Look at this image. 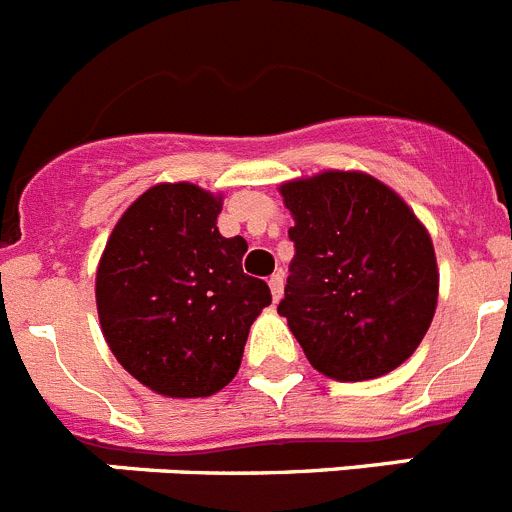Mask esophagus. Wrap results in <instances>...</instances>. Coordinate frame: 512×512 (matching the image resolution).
<instances>
[{
  "mask_svg": "<svg viewBox=\"0 0 512 512\" xmlns=\"http://www.w3.org/2000/svg\"><path fill=\"white\" fill-rule=\"evenodd\" d=\"M269 287H271V297H274V302L282 300V292H284V274H282V271H277V274H271V277H269Z\"/></svg>",
  "mask_w": 512,
  "mask_h": 512,
  "instance_id": "34e87169",
  "label": "esophagus"
}]
</instances>
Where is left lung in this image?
I'll return each instance as SVG.
<instances>
[{
  "label": "left lung",
  "mask_w": 512,
  "mask_h": 512,
  "mask_svg": "<svg viewBox=\"0 0 512 512\" xmlns=\"http://www.w3.org/2000/svg\"><path fill=\"white\" fill-rule=\"evenodd\" d=\"M279 192L295 217V259L277 312L325 377L390 374L413 356L436 312L428 230L400 194L361 171H323Z\"/></svg>",
  "instance_id": "obj_1"
}]
</instances>
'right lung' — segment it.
I'll return each mask as SVG.
<instances>
[{
    "instance_id": "right-lung-1",
    "label": "right lung",
    "mask_w": 512,
    "mask_h": 512,
    "mask_svg": "<svg viewBox=\"0 0 512 512\" xmlns=\"http://www.w3.org/2000/svg\"><path fill=\"white\" fill-rule=\"evenodd\" d=\"M223 197L156 184L122 212L97 269L104 341L125 372L166 397H210L238 374L269 284L243 274L248 243L223 238Z\"/></svg>"
}]
</instances>
